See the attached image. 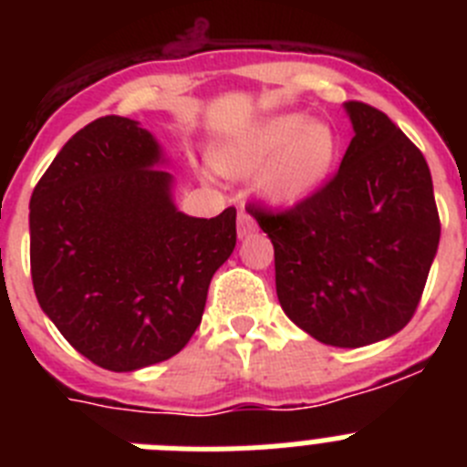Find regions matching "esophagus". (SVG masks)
Returning <instances> with one entry per match:
<instances>
[{"label": "esophagus", "mask_w": 467, "mask_h": 467, "mask_svg": "<svg viewBox=\"0 0 467 467\" xmlns=\"http://www.w3.org/2000/svg\"><path fill=\"white\" fill-rule=\"evenodd\" d=\"M253 231H254L253 214L247 213V210H241V213H238V236L245 238V236H250Z\"/></svg>", "instance_id": "1"}]
</instances>
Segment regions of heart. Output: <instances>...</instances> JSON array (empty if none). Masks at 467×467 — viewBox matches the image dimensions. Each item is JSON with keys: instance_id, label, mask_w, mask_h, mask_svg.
<instances>
[{"instance_id": "heart-1", "label": "heart", "mask_w": 467, "mask_h": 467, "mask_svg": "<svg viewBox=\"0 0 467 467\" xmlns=\"http://www.w3.org/2000/svg\"><path fill=\"white\" fill-rule=\"evenodd\" d=\"M339 150V140L327 123H311L306 114H280L259 123L241 142L217 156L226 175H269L271 198L292 203L325 182Z\"/></svg>"}]
</instances>
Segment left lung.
<instances>
[{
	"instance_id": "1",
	"label": "left lung",
	"mask_w": 467,
	"mask_h": 467,
	"mask_svg": "<svg viewBox=\"0 0 467 467\" xmlns=\"http://www.w3.org/2000/svg\"><path fill=\"white\" fill-rule=\"evenodd\" d=\"M344 107L356 135L339 171L292 208L247 213L274 243L285 316L323 344L360 348L416 313L440 214L419 147L377 107Z\"/></svg>"
}]
</instances>
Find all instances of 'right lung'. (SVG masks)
<instances>
[{
  "label": "right lung",
  "mask_w": 467,
  "mask_h": 467,
  "mask_svg": "<svg viewBox=\"0 0 467 467\" xmlns=\"http://www.w3.org/2000/svg\"><path fill=\"white\" fill-rule=\"evenodd\" d=\"M161 147L126 117L65 142L30 198L41 311L102 369L133 372L184 348L214 271L236 247V208L201 220L172 203Z\"/></svg>",
  "instance_id": "obj_1"
}]
</instances>
